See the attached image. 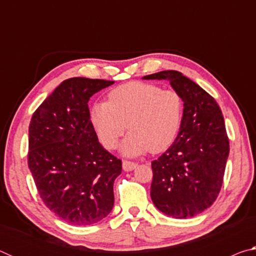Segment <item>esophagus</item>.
I'll return each mask as SVG.
<instances>
[{
	"label": "esophagus",
	"instance_id": "esophagus-1",
	"mask_svg": "<svg viewBox=\"0 0 256 256\" xmlns=\"http://www.w3.org/2000/svg\"><path fill=\"white\" fill-rule=\"evenodd\" d=\"M136 166H138L136 162H128V160H124V162H123V170L125 172H131L133 170H136Z\"/></svg>",
	"mask_w": 256,
	"mask_h": 256
}]
</instances>
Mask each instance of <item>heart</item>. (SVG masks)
<instances>
[{
    "mask_svg": "<svg viewBox=\"0 0 256 256\" xmlns=\"http://www.w3.org/2000/svg\"><path fill=\"white\" fill-rule=\"evenodd\" d=\"M183 112V99L176 90L130 82L112 89L108 102H94L89 120L106 149H114L128 128L131 132L120 144V152L136 157L170 148L178 136Z\"/></svg>",
    "mask_w": 256,
    "mask_h": 256,
    "instance_id": "1",
    "label": "heart"
}]
</instances>
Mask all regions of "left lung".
Instances as JSON below:
<instances>
[{"mask_svg":"<svg viewBox=\"0 0 256 256\" xmlns=\"http://www.w3.org/2000/svg\"><path fill=\"white\" fill-rule=\"evenodd\" d=\"M144 79L168 80L184 102L178 136L151 162V200L164 214L190 218L211 206L222 188L229 154L222 110L214 97L178 71H162Z\"/></svg>","mask_w":256,"mask_h":256,"instance_id":"obj_1","label":"left lung"}]
</instances>
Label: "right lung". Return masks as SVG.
Here are the masks:
<instances>
[{"mask_svg": "<svg viewBox=\"0 0 256 256\" xmlns=\"http://www.w3.org/2000/svg\"><path fill=\"white\" fill-rule=\"evenodd\" d=\"M114 81L64 80L34 112L28 166L42 202L63 222L86 226L114 206V180L122 162L99 144L88 102Z\"/></svg>", "mask_w": 256, "mask_h": 256, "instance_id": "add662e5", "label": "right lung"}]
</instances>
